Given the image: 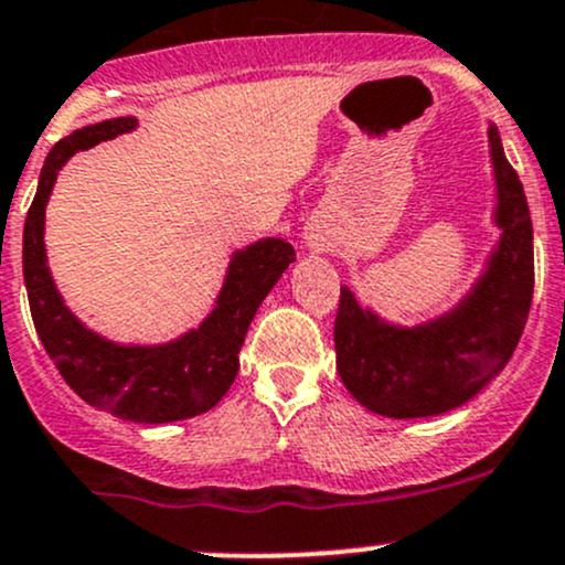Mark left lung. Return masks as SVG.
<instances>
[{"mask_svg":"<svg viewBox=\"0 0 565 565\" xmlns=\"http://www.w3.org/2000/svg\"><path fill=\"white\" fill-rule=\"evenodd\" d=\"M502 226L499 250L475 290L451 315L414 331L363 312L341 288L333 322L335 367L367 411L392 419L446 414L467 403L507 365L534 299V234L529 202L507 162L497 128L488 130Z\"/></svg>","mask_w":565,"mask_h":565,"instance_id":"left-lung-1","label":"left lung"}]
</instances>
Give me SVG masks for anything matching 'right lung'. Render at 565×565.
Returning <instances> with one entry per match:
<instances>
[{"instance_id":"right-lung-1","label":"right lung","mask_w":565,"mask_h":565,"mask_svg":"<svg viewBox=\"0 0 565 565\" xmlns=\"http://www.w3.org/2000/svg\"><path fill=\"white\" fill-rule=\"evenodd\" d=\"M132 128L136 117L104 119L74 130L50 149L23 226V280L31 320L44 350L82 401L117 419L162 424L205 414L226 395L237 376V354L253 315L288 264L296 262V250L285 239H262L239 250L226 275L218 307L198 331L173 344L117 347L87 331L63 307L50 280L42 243L44 205L68 157Z\"/></svg>"}]
</instances>
